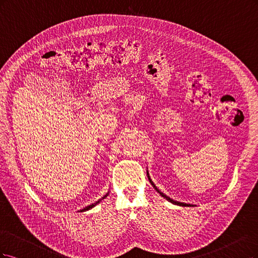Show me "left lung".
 Returning <instances> with one entry per match:
<instances>
[{"label": "left lung", "mask_w": 258, "mask_h": 258, "mask_svg": "<svg viewBox=\"0 0 258 258\" xmlns=\"http://www.w3.org/2000/svg\"><path fill=\"white\" fill-rule=\"evenodd\" d=\"M147 176H148V179H149V181H150V183L152 184V186L157 190V192H159L164 198H166V199H167V201L168 202H170L171 204H174V205H178V206H182V207H189V206H192V205H189V204H184V203H180V202H177V201H173V199H171L170 197H168L167 195H165L164 193H162L161 192V190L159 189V188H157L156 186H155V184L153 183V182H152V180H151V178H150V176H149V172L147 171Z\"/></svg>", "instance_id": "1"}]
</instances>
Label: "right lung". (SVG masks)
<instances>
[{
  "label": "right lung",
  "instance_id": "right-lung-1",
  "mask_svg": "<svg viewBox=\"0 0 258 258\" xmlns=\"http://www.w3.org/2000/svg\"><path fill=\"white\" fill-rule=\"evenodd\" d=\"M107 195H108V193H107V194H106L104 197H102V199H104L105 197H107ZM102 199H99V201H97L96 203H94V204H92V205H90V206H88V207L84 208V209H81V210H80V212H82V211H87V210L91 209V208H93V207H94V206H96V205H97L99 202H102Z\"/></svg>",
  "mask_w": 258,
  "mask_h": 258
}]
</instances>
